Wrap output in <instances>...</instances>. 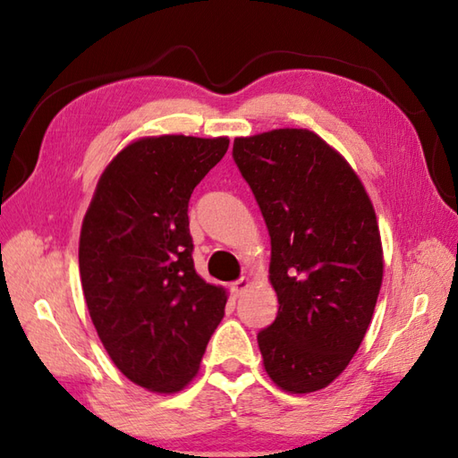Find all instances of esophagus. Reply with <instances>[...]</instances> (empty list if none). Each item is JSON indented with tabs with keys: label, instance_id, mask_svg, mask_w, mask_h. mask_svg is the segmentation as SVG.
I'll return each mask as SVG.
<instances>
[{
	"label": "esophagus",
	"instance_id": "obj_1",
	"mask_svg": "<svg viewBox=\"0 0 458 458\" xmlns=\"http://www.w3.org/2000/svg\"><path fill=\"white\" fill-rule=\"evenodd\" d=\"M250 287V279L248 277H240L238 281H234V284L230 285V289H232V293H234L236 297H240L242 293H244V291Z\"/></svg>",
	"mask_w": 458,
	"mask_h": 458
}]
</instances>
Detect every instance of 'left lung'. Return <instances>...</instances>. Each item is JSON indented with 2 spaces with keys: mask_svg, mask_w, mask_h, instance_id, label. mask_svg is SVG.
Masks as SVG:
<instances>
[{
  "mask_svg": "<svg viewBox=\"0 0 458 458\" xmlns=\"http://www.w3.org/2000/svg\"><path fill=\"white\" fill-rule=\"evenodd\" d=\"M232 157L271 238L279 309L258 333L266 372L291 394L323 390L356 354L382 287L374 207L343 155L309 130L236 138Z\"/></svg>",
  "mask_w": 458,
  "mask_h": 458,
  "instance_id": "8db88e82",
  "label": "left lung"
}]
</instances>
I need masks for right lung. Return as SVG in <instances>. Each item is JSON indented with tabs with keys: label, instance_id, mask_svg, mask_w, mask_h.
Masks as SVG:
<instances>
[{
	"label": "right lung",
	"instance_id": "right-lung-1",
	"mask_svg": "<svg viewBox=\"0 0 458 458\" xmlns=\"http://www.w3.org/2000/svg\"><path fill=\"white\" fill-rule=\"evenodd\" d=\"M228 138L159 135L115 155L82 222L79 266L106 352L133 384L182 390L199 372L226 291L194 271L189 200Z\"/></svg>",
	"mask_w": 458,
	"mask_h": 458
}]
</instances>
